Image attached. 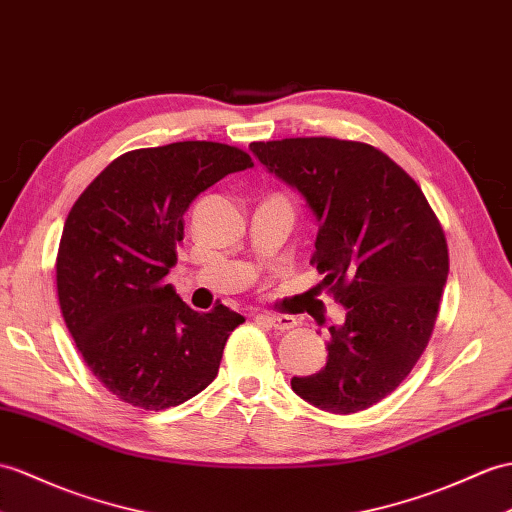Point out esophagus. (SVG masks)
<instances>
[{
	"label": "esophagus",
	"mask_w": 512,
	"mask_h": 512,
	"mask_svg": "<svg viewBox=\"0 0 512 512\" xmlns=\"http://www.w3.org/2000/svg\"><path fill=\"white\" fill-rule=\"evenodd\" d=\"M261 320H266V323L270 325V327H275V329H292L294 325H296V318H292V316H283V314H261L259 316Z\"/></svg>",
	"instance_id": "esophagus-1"
}]
</instances>
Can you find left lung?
Masks as SVG:
<instances>
[{"label": "left lung", "instance_id": "1", "mask_svg": "<svg viewBox=\"0 0 512 512\" xmlns=\"http://www.w3.org/2000/svg\"><path fill=\"white\" fill-rule=\"evenodd\" d=\"M251 150L314 211L318 288L347 307L344 325L329 327L325 368L292 377V390L327 412L371 408L430 342L449 272L441 222L414 178L362 141L292 137Z\"/></svg>", "mask_w": 512, "mask_h": 512}]
</instances>
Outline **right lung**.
Segmentation results:
<instances>
[{
  "mask_svg": "<svg viewBox=\"0 0 512 512\" xmlns=\"http://www.w3.org/2000/svg\"><path fill=\"white\" fill-rule=\"evenodd\" d=\"M253 159L216 141H176L111 161L74 202L56 257L65 325L98 382L144 410H168L218 375L244 316L196 312L165 281L192 200Z\"/></svg>",
  "mask_w": 512,
  "mask_h": 512,
  "instance_id": "1",
  "label": "right lung"
}]
</instances>
